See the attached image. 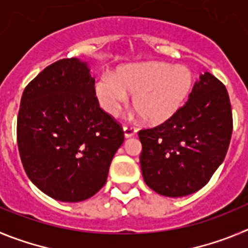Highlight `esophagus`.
<instances>
[{
  "label": "esophagus",
  "mask_w": 248,
  "mask_h": 248,
  "mask_svg": "<svg viewBox=\"0 0 248 248\" xmlns=\"http://www.w3.org/2000/svg\"><path fill=\"white\" fill-rule=\"evenodd\" d=\"M137 132V129L135 127H131V126H124V137L126 138H131L136 135Z\"/></svg>",
  "instance_id": "esophagus-1"
}]
</instances>
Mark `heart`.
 Wrapping results in <instances>:
<instances>
[{"label": "heart", "instance_id": "b5f03b06", "mask_svg": "<svg viewBox=\"0 0 248 248\" xmlns=\"http://www.w3.org/2000/svg\"><path fill=\"white\" fill-rule=\"evenodd\" d=\"M193 84V73L186 65L144 62L121 66L113 77H102L95 95L111 116L119 115L132 95V108L144 121L162 124L182 108Z\"/></svg>", "mask_w": 248, "mask_h": 248}]
</instances>
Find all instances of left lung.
<instances>
[{
	"mask_svg": "<svg viewBox=\"0 0 248 248\" xmlns=\"http://www.w3.org/2000/svg\"><path fill=\"white\" fill-rule=\"evenodd\" d=\"M231 135L229 93L224 84L206 71L195 81L188 101L170 119L138 132L144 183L169 198L195 193L224 162Z\"/></svg>",
	"mask_w": 248,
	"mask_h": 248,
	"instance_id": "obj_1",
	"label": "left lung"
}]
</instances>
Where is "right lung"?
<instances>
[{
  "instance_id": "right-lung-1",
  "label": "right lung",
  "mask_w": 248,
  "mask_h": 248,
  "mask_svg": "<svg viewBox=\"0 0 248 248\" xmlns=\"http://www.w3.org/2000/svg\"><path fill=\"white\" fill-rule=\"evenodd\" d=\"M17 142L31 182L55 200L79 202L106 183L124 131L102 111L88 62L46 66L24 89Z\"/></svg>"
}]
</instances>
